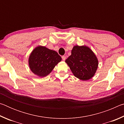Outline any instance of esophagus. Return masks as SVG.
I'll return each instance as SVG.
<instances>
[{
    "mask_svg": "<svg viewBox=\"0 0 124 124\" xmlns=\"http://www.w3.org/2000/svg\"><path fill=\"white\" fill-rule=\"evenodd\" d=\"M62 58L63 60L64 61L65 60H66V56H62Z\"/></svg>",
    "mask_w": 124,
    "mask_h": 124,
    "instance_id": "1",
    "label": "esophagus"
}]
</instances>
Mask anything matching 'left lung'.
I'll return each mask as SVG.
<instances>
[{"label":"left lung","instance_id":"8db88e82","mask_svg":"<svg viewBox=\"0 0 124 124\" xmlns=\"http://www.w3.org/2000/svg\"><path fill=\"white\" fill-rule=\"evenodd\" d=\"M74 76L82 80H87L95 75L98 60L92 50L85 46H75L72 54L66 60Z\"/></svg>","mask_w":124,"mask_h":124}]
</instances>
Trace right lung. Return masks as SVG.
<instances>
[{"instance_id":"1","label":"right lung","mask_w":124,"mask_h":124,"mask_svg":"<svg viewBox=\"0 0 124 124\" xmlns=\"http://www.w3.org/2000/svg\"><path fill=\"white\" fill-rule=\"evenodd\" d=\"M61 60V57L56 51L40 46L31 53L29 58V66L35 74L44 77L50 74Z\"/></svg>"}]
</instances>
